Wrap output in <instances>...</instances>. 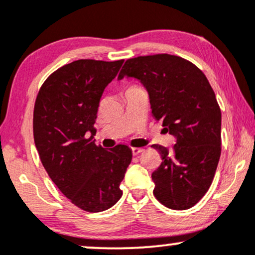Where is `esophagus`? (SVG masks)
<instances>
[{"mask_svg": "<svg viewBox=\"0 0 255 255\" xmlns=\"http://www.w3.org/2000/svg\"><path fill=\"white\" fill-rule=\"evenodd\" d=\"M142 151H144V148L142 147H131V153H133L134 156H135V154H139L140 152Z\"/></svg>", "mask_w": 255, "mask_h": 255, "instance_id": "1", "label": "esophagus"}]
</instances>
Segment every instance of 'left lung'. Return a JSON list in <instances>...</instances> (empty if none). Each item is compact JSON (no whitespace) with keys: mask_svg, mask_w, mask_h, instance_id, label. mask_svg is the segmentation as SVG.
Segmentation results:
<instances>
[{"mask_svg":"<svg viewBox=\"0 0 255 255\" xmlns=\"http://www.w3.org/2000/svg\"><path fill=\"white\" fill-rule=\"evenodd\" d=\"M145 87L152 115L176 137L174 148L153 145L162 164L152 172L154 197L171 210L191 209L211 186L221 157L222 114L211 85L197 66L168 54L126 61L119 80Z\"/></svg>","mask_w":255,"mask_h":255,"instance_id":"1","label":"left lung"}]
</instances>
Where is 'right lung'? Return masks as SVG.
<instances>
[{
  "label": "right lung",
  "instance_id": "obj_1",
  "mask_svg": "<svg viewBox=\"0 0 255 255\" xmlns=\"http://www.w3.org/2000/svg\"><path fill=\"white\" fill-rule=\"evenodd\" d=\"M124 60H78L58 68L38 92L34 144L46 172L73 204L87 212L110 209L122 197L120 183L131 150L96 145L95 122L104 89Z\"/></svg>",
  "mask_w": 255,
  "mask_h": 255
}]
</instances>
